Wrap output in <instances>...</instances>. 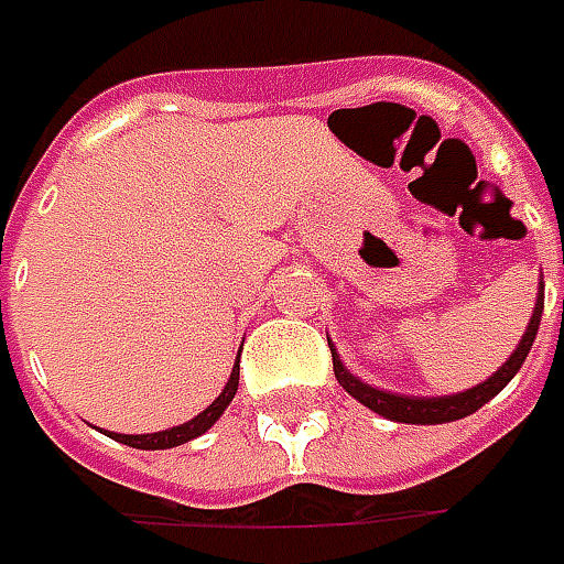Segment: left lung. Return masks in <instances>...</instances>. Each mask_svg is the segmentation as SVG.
<instances>
[{
  "label": "left lung",
  "instance_id": "1",
  "mask_svg": "<svg viewBox=\"0 0 564 564\" xmlns=\"http://www.w3.org/2000/svg\"><path fill=\"white\" fill-rule=\"evenodd\" d=\"M540 314H543V282H540V294H536V304H533V316L528 323V333L521 336L518 348L511 351V358L480 386L467 389V392H455V395H440V399H421V395H395V392H382L377 386H367L360 382L355 373L345 370V364L338 360L336 348H333V370H336L338 386L355 395L360 404H367L370 411H377L379 417H389V421L399 423H448V421H462L467 414H474L477 408H484L489 399H496L506 386L511 382V377L521 370V364L531 355L533 338H536V329H540Z\"/></svg>",
  "mask_w": 564,
  "mask_h": 564
}]
</instances>
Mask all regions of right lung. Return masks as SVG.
<instances>
[{"instance_id": "1", "label": "right lung", "mask_w": 564, "mask_h": 564, "mask_svg": "<svg viewBox=\"0 0 564 564\" xmlns=\"http://www.w3.org/2000/svg\"><path fill=\"white\" fill-rule=\"evenodd\" d=\"M241 360V355H238ZM238 360H235V367H231V377H228L226 389L219 392V399L213 401L206 411H200L194 421L182 423V426H172V430H163V433H143V436H124V433H112L119 443L131 445V448H175V445H185L191 440H197L200 433H206L213 423L223 417V411H226L231 399H235V392H238Z\"/></svg>"}]
</instances>
